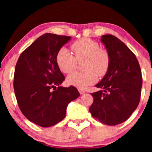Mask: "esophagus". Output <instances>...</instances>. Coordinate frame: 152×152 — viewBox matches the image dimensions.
I'll return each mask as SVG.
<instances>
[{
  "mask_svg": "<svg viewBox=\"0 0 152 152\" xmlns=\"http://www.w3.org/2000/svg\"><path fill=\"white\" fill-rule=\"evenodd\" d=\"M78 92H79L80 94H83L85 93V91L83 89H81V88H79V89H78Z\"/></svg>",
  "mask_w": 152,
  "mask_h": 152,
  "instance_id": "34e87169",
  "label": "esophagus"
}]
</instances>
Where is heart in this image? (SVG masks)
I'll return each instance as SVG.
<instances>
[{"label":"heart","mask_w":152,"mask_h":152,"mask_svg":"<svg viewBox=\"0 0 152 152\" xmlns=\"http://www.w3.org/2000/svg\"><path fill=\"white\" fill-rule=\"evenodd\" d=\"M71 50L61 48L57 52L56 61L64 74H70L76 69L78 62L82 63V72H74L67 77V83L78 88L93 84L97 76L104 77L109 71L111 56L107 50L100 48L96 41L83 38L71 44Z\"/></svg>","instance_id":"b5f03b06"}]
</instances>
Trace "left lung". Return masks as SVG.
I'll list each match as a JSON object with an SVG mask.
<instances>
[{
	"label": "left lung",
	"mask_w": 152,
	"mask_h": 152,
	"mask_svg": "<svg viewBox=\"0 0 152 152\" xmlns=\"http://www.w3.org/2000/svg\"><path fill=\"white\" fill-rule=\"evenodd\" d=\"M111 56L109 71L96 85L102 88L92 93L89 108L92 116L106 125H116L130 117L141 98L142 76L140 66L133 52L112 35L101 39Z\"/></svg>",
	"instance_id": "left-lung-1"
}]
</instances>
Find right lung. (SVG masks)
Instances as JSON below:
<instances>
[{"instance_id":"1","label":"right lung","mask_w":152,"mask_h":152,"mask_svg":"<svg viewBox=\"0 0 152 152\" xmlns=\"http://www.w3.org/2000/svg\"><path fill=\"white\" fill-rule=\"evenodd\" d=\"M70 39L67 36L43 34L22 52L15 65L13 88L18 106L38 126L49 127L62 121L69 103L80 96L74 86H59L65 77L56 56Z\"/></svg>"}]
</instances>
